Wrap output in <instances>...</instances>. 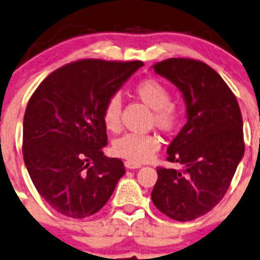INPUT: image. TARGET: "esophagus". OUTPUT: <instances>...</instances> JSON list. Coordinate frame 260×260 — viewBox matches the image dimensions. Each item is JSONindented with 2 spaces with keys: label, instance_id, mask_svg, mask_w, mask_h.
Segmentation results:
<instances>
[{
  "label": "esophagus",
  "instance_id": "obj_1",
  "mask_svg": "<svg viewBox=\"0 0 260 260\" xmlns=\"http://www.w3.org/2000/svg\"><path fill=\"white\" fill-rule=\"evenodd\" d=\"M124 165H125V168L130 169V170L141 168V164H137V162H134V161H129V160H127V161H125Z\"/></svg>",
  "mask_w": 260,
  "mask_h": 260
}]
</instances>
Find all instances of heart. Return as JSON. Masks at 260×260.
<instances>
[{
	"instance_id": "heart-1",
	"label": "heart",
	"mask_w": 260,
	"mask_h": 260,
	"mask_svg": "<svg viewBox=\"0 0 260 260\" xmlns=\"http://www.w3.org/2000/svg\"><path fill=\"white\" fill-rule=\"evenodd\" d=\"M137 99L153 110V123L159 130L171 133L178 123V113L174 105L170 104L171 94L165 85L147 78L139 82L134 89ZM121 101L119 96H112L105 105L104 118L105 126L111 131H117L120 126ZM160 142L154 135H139L125 134L114 141L113 150L118 156L134 162H145L152 158L159 149Z\"/></svg>"
}]
</instances>
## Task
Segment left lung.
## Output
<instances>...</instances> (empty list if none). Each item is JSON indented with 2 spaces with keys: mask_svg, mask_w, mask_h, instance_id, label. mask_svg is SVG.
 Instances as JSON below:
<instances>
[{
  "mask_svg": "<svg viewBox=\"0 0 260 260\" xmlns=\"http://www.w3.org/2000/svg\"><path fill=\"white\" fill-rule=\"evenodd\" d=\"M181 91L187 123L168 148L183 170L158 168L152 200L170 218L187 222L222 200L245 153L242 117L235 95L218 73L191 59L152 66Z\"/></svg>",
  "mask_w": 260,
  "mask_h": 260,
  "instance_id": "8db88e82",
  "label": "left lung"
}]
</instances>
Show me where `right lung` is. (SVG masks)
I'll use <instances>...</instances> for the list:
<instances>
[{
    "mask_svg": "<svg viewBox=\"0 0 260 260\" xmlns=\"http://www.w3.org/2000/svg\"><path fill=\"white\" fill-rule=\"evenodd\" d=\"M142 61L79 60L38 85L24 115L22 152L32 183L56 212L86 218L100 211L125 174L107 158L105 105Z\"/></svg>",
    "mask_w": 260,
    "mask_h": 260,
    "instance_id": "add662e5",
    "label": "right lung"
}]
</instances>
